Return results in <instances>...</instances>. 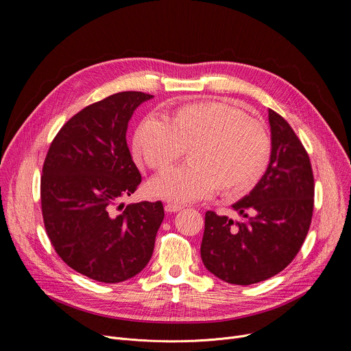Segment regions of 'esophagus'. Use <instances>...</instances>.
I'll return each instance as SVG.
<instances>
[{"label":"esophagus","instance_id":"34e87169","mask_svg":"<svg viewBox=\"0 0 351 351\" xmlns=\"http://www.w3.org/2000/svg\"><path fill=\"white\" fill-rule=\"evenodd\" d=\"M183 206L182 205H178V204H173V202H168V204L165 205V210L168 213H175V212H179L182 210Z\"/></svg>","mask_w":351,"mask_h":351}]
</instances>
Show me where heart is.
<instances>
[{
    "label": "heart",
    "instance_id": "b5f03b06",
    "mask_svg": "<svg viewBox=\"0 0 351 351\" xmlns=\"http://www.w3.org/2000/svg\"><path fill=\"white\" fill-rule=\"evenodd\" d=\"M136 159L166 171L189 149V163L155 178L152 195L176 202L210 196L239 199L254 189L266 173L271 143L265 129L228 102L183 105L165 119L147 118L135 131Z\"/></svg>",
    "mask_w": 351,
    "mask_h": 351
}]
</instances>
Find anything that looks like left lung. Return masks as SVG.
Returning a JSON list of instances; mask_svg holds the SVG:
<instances>
[{
	"label": "left lung",
	"instance_id": "obj_1",
	"mask_svg": "<svg viewBox=\"0 0 351 351\" xmlns=\"http://www.w3.org/2000/svg\"><path fill=\"white\" fill-rule=\"evenodd\" d=\"M271 156L254 189L232 208L241 220L205 215L200 256L220 280L247 286L282 271L307 236L315 197L308 155L291 126L269 109Z\"/></svg>",
	"mask_w": 351,
	"mask_h": 351
}]
</instances>
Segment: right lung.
I'll use <instances>...</instances> for the list:
<instances>
[{"mask_svg":"<svg viewBox=\"0 0 351 351\" xmlns=\"http://www.w3.org/2000/svg\"><path fill=\"white\" fill-rule=\"evenodd\" d=\"M154 95L126 90L84 108L52 141L41 176L49 241L73 270L119 283L151 261L162 202L125 206L142 178L126 143L128 122Z\"/></svg>","mask_w":351,"mask_h":351,"instance_id":"add662e5","label":"right lung"}]
</instances>
